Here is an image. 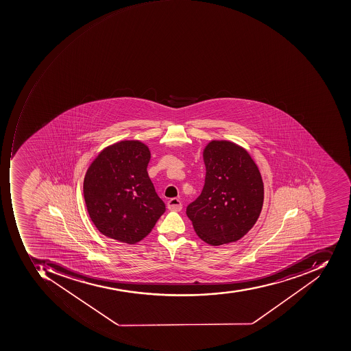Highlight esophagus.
<instances>
[{"instance_id": "esophagus-1", "label": "esophagus", "mask_w": 351, "mask_h": 351, "mask_svg": "<svg viewBox=\"0 0 351 351\" xmlns=\"http://www.w3.org/2000/svg\"><path fill=\"white\" fill-rule=\"evenodd\" d=\"M167 208L172 211H180L182 208V202L179 201L178 198H171L167 202Z\"/></svg>"}]
</instances>
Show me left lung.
<instances>
[{"mask_svg": "<svg viewBox=\"0 0 351 351\" xmlns=\"http://www.w3.org/2000/svg\"><path fill=\"white\" fill-rule=\"evenodd\" d=\"M205 184L186 215L206 243L239 240L256 223L264 202L258 167L247 150L228 141H211L204 150Z\"/></svg>", "mask_w": 351, "mask_h": 351, "instance_id": "obj_1", "label": "left lung"}]
</instances>
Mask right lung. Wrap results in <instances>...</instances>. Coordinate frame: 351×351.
Returning <instances> with one entry per match:
<instances>
[{
  "instance_id": "1",
  "label": "right lung",
  "mask_w": 351,
  "mask_h": 351,
  "mask_svg": "<svg viewBox=\"0 0 351 351\" xmlns=\"http://www.w3.org/2000/svg\"><path fill=\"white\" fill-rule=\"evenodd\" d=\"M150 152L140 141H121L102 150L83 184L90 220L101 234L134 244L145 238L165 204L147 173Z\"/></svg>"
}]
</instances>
